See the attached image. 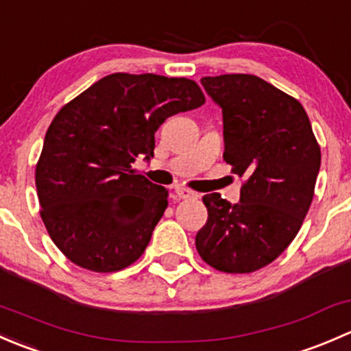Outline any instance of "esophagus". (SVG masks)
<instances>
[{
    "instance_id": "obj_1",
    "label": "esophagus",
    "mask_w": 351,
    "mask_h": 351,
    "mask_svg": "<svg viewBox=\"0 0 351 351\" xmlns=\"http://www.w3.org/2000/svg\"><path fill=\"white\" fill-rule=\"evenodd\" d=\"M175 192H176V195L182 198V200H197L198 198L195 192H192V190H189V189H182V186H176Z\"/></svg>"
}]
</instances>
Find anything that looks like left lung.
<instances>
[{"label":"left lung","instance_id":"obj_1","mask_svg":"<svg viewBox=\"0 0 351 351\" xmlns=\"http://www.w3.org/2000/svg\"><path fill=\"white\" fill-rule=\"evenodd\" d=\"M222 108L224 159L244 176L238 204L219 193L204 200L197 232L202 260L226 274H251L280 256L311 207L321 149L302 105L253 74L200 80Z\"/></svg>","mask_w":351,"mask_h":351}]
</instances>
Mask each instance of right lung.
I'll return each instance as SVG.
<instances>
[{
    "label": "right lung",
    "mask_w": 351,
    "mask_h": 351,
    "mask_svg": "<svg viewBox=\"0 0 351 351\" xmlns=\"http://www.w3.org/2000/svg\"><path fill=\"white\" fill-rule=\"evenodd\" d=\"M204 104L186 77L115 73L59 110L35 185L45 229L67 260L100 274L139 260L168 207V190L134 162L153 158L154 132L168 117Z\"/></svg>",
    "instance_id": "add662e5"
}]
</instances>
